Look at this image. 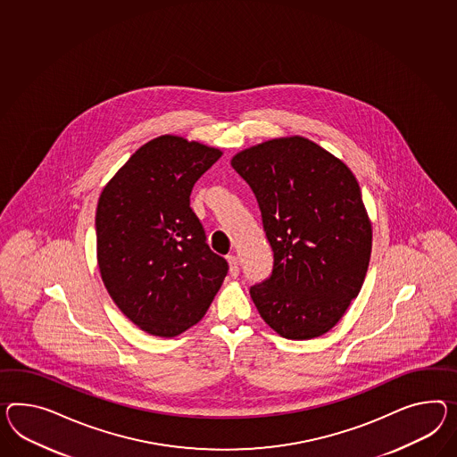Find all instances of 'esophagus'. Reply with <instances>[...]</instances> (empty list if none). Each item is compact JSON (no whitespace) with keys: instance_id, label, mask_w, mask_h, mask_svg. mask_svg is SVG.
Segmentation results:
<instances>
[{"instance_id":"1","label":"esophagus","mask_w":457,"mask_h":457,"mask_svg":"<svg viewBox=\"0 0 457 457\" xmlns=\"http://www.w3.org/2000/svg\"><path fill=\"white\" fill-rule=\"evenodd\" d=\"M227 260H228V267H230V277H232V278L238 277V271H240L238 258L235 257V255H228Z\"/></svg>"}]
</instances>
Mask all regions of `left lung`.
Returning <instances> with one entry per match:
<instances>
[{
  "mask_svg": "<svg viewBox=\"0 0 457 457\" xmlns=\"http://www.w3.org/2000/svg\"><path fill=\"white\" fill-rule=\"evenodd\" d=\"M232 167L257 197L273 252L269 278L250 287L258 313L283 338L325 335L358 296L371 257L356 179L298 136L242 151Z\"/></svg>",
  "mask_w": 457,
  "mask_h": 457,
  "instance_id": "1",
  "label": "left lung"
}]
</instances>
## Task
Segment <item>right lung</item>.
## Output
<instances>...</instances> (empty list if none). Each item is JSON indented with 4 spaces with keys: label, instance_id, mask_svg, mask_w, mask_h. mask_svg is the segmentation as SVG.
<instances>
[{
    "label": "right lung",
    "instance_id": "add662e5",
    "mask_svg": "<svg viewBox=\"0 0 457 457\" xmlns=\"http://www.w3.org/2000/svg\"><path fill=\"white\" fill-rule=\"evenodd\" d=\"M222 153L162 136L144 144L105 186L96 211L105 288L134 325L177 337L209 310L228 271L207 245L190 192Z\"/></svg>",
    "mask_w": 457,
    "mask_h": 457
}]
</instances>
